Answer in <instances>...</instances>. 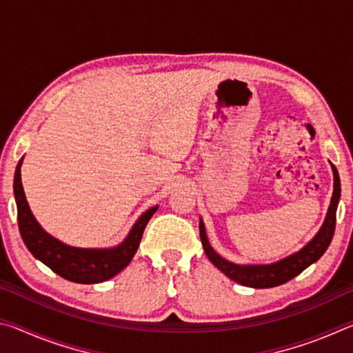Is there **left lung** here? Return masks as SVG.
Masks as SVG:
<instances>
[{"mask_svg": "<svg viewBox=\"0 0 353 353\" xmlns=\"http://www.w3.org/2000/svg\"><path fill=\"white\" fill-rule=\"evenodd\" d=\"M333 170V196L328 207L327 216L324 224L319 229L318 234L310 241L307 246H303L299 252L292 254L286 259L271 263V265H235V263L227 261L223 256L214 252L210 243L207 240L205 227L202 219L199 221V235L202 246H204L205 254L214 266L219 271H223L227 277L234 280V282L250 286V288H272L288 282V280L299 276L303 270L318 261L327 248L330 246V241L334 234V225H336V208L341 196V183H339V174L334 165L332 163Z\"/></svg>", "mask_w": 353, "mask_h": 353, "instance_id": "obj_1", "label": "left lung"}]
</instances>
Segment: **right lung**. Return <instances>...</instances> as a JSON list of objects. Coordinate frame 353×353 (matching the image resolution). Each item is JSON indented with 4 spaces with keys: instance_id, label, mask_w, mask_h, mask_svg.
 <instances>
[{
    "instance_id": "add662e5",
    "label": "right lung",
    "mask_w": 353,
    "mask_h": 353,
    "mask_svg": "<svg viewBox=\"0 0 353 353\" xmlns=\"http://www.w3.org/2000/svg\"><path fill=\"white\" fill-rule=\"evenodd\" d=\"M21 162L17 165L14 177V194L19 214L20 235L35 259L54 271L59 276L74 283H99L115 277L134 259L140 246L143 232L148 221L157 212V205L149 208L134 224L119 246L110 249H81L67 246L62 241L41 229L28 205L25 191L21 185Z\"/></svg>"
}]
</instances>
